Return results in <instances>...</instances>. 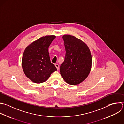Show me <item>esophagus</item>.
<instances>
[{"label":"esophagus","instance_id":"obj_1","mask_svg":"<svg viewBox=\"0 0 124 124\" xmlns=\"http://www.w3.org/2000/svg\"><path fill=\"white\" fill-rule=\"evenodd\" d=\"M55 66L56 67V68L57 70H59V65H58V64H55Z\"/></svg>","mask_w":124,"mask_h":124}]
</instances>
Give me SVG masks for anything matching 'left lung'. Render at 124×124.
Returning a JSON list of instances; mask_svg holds the SVG:
<instances>
[{"instance_id": "8db88e82", "label": "left lung", "mask_w": 124, "mask_h": 124, "mask_svg": "<svg viewBox=\"0 0 124 124\" xmlns=\"http://www.w3.org/2000/svg\"><path fill=\"white\" fill-rule=\"evenodd\" d=\"M62 38L66 55L60 66V74L66 83L76 85L84 81L90 72L91 52L87 45L75 37L65 35Z\"/></svg>"}]
</instances>
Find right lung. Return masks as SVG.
<instances>
[{
  "label": "right lung",
  "instance_id": "add662e5",
  "mask_svg": "<svg viewBox=\"0 0 124 124\" xmlns=\"http://www.w3.org/2000/svg\"><path fill=\"white\" fill-rule=\"evenodd\" d=\"M54 35L41 37L29 45L22 57V68L26 76L33 82L42 83L57 69L51 62L48 48L55 38Z\"/></svg>",
  "mask_w": 124,
  "mask_h": 124
}]
</instances>
